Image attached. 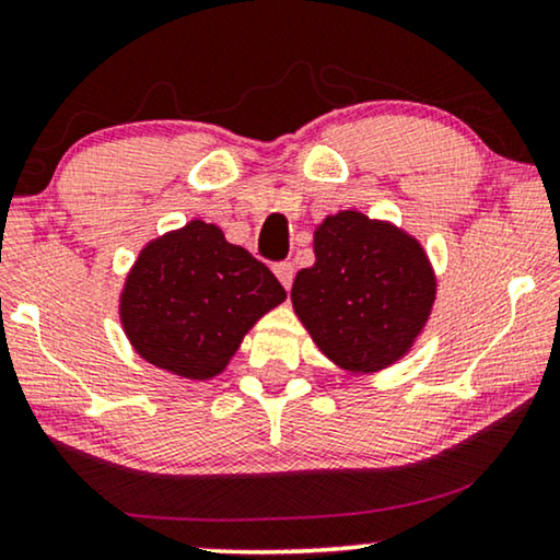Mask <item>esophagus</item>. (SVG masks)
<instances>
[{
    "mask_svg": "<svg viewBox=\"0 0 560 560\" xmlns=\"http://www.w3.org/2000/svg\"><path fill=\"white\" fill-rule=\"evenodd\" d=\"M273 273H277V279L283 283V289H291V281H294V264L291 261H279L273 264Z\"/></svg>",
    "mask_w": 560,
    "mask_h": 560,
    "instance_id": "esophagus-1",
    "label": "esophagus"
}]
</instances>
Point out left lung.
I'll return each mask as SVG.
<instances>
[{
	"label": "left lung",
	"mask_w": 560,
	"mask_h": 560,
	"mask_svg": "<svg viewBox=\"0 0 560 560\" xmlns=\"http://www.w3.org/2000/svg\"><path fill=\"white\" fill-rule=\"evenodd\" d=\"M314 266L296 273L291 302L317 348L352 373H373L406 355L436 296L419 243L390 223L345 210L314 231Z\"/></svg>",
	"instance_id": "8db88e82"
}]
</instances>
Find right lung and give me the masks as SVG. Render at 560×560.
<instances>
[{"label":"right lung","instance_id":"right-lung-1","mask_svg":"<svg viewBox=\"0 0 560 560\" xmlns=\"http://www.w3.org/2000/svg\"><path fill=\"white\" fill-rule=\"evenodd\" d=\"M287 299L269 266L192 220L141 250L121 294L133 350L175 375L208 381L256 319Z\"/></svg>","mask_w":560,"mask_h":560}]
</instances>
